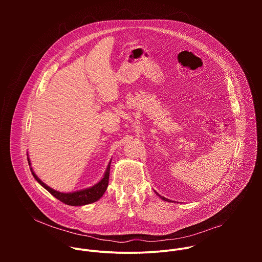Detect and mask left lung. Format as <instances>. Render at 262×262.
Returning <instances> with one entry per match:
<instances>
[{
    "label": "left lung",
    "mask_w": 262,
    "mask_h": 262,
    "mask_svg": "<svg viewBox=\"0 0 262 262\" xmlns=\"http://www.w3.org/2000/svg\"><path fill=\"white\" fill-rule=\"evenodd\" d=\"M156 194L158 195V196H160V198L162 199V200H164V201H168V202H171V200H169V199H167V198H165V197H163V196H161V195H159L157 192H156Z\"/></svg>",
    "instance_id": "8db88e82"
}]
</instances>
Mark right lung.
<instances>
[{"label":"right lung","mask_w":262,"mask_h":262,"mask_svg":"<svg viewBox=\"0 0 262 262\" xmlns=\"http://www.w3.org/2000/svg\"><path fill=\"white\" fill-rule=\"evenodd\" d=\"M27 157H29L28 154H27ZM111 162H112V160L108 162L107 167H106L101 179L97 183H95L94 185L89 186V188H86V189H83V190H79V191L63 193V192H59V191H56V190L50 188V186L47 185L41 179H39V177L35 174L33 168L31 167V161L28 158V163H29V166H30V170L32 172V175L36 179V181L38 182L41 186H43V188L48 192H50L55 198H57L58 200H60L61 202L67 204V205H71V206H83V205L91 204L93 202H96L97 200H99L102 197V195L106 191L107 184H108Z\"/></svg>","instance_id":"1"}]
</instances>
